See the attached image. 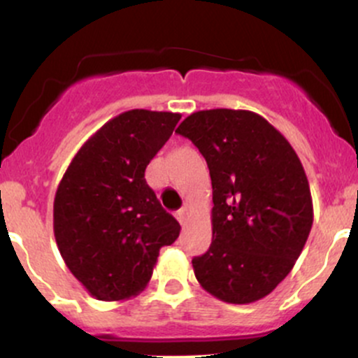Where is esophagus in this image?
<instances>
[{"label": "esophagus", "mask_w": 358, "mask_h": 358, "mask_svg": "<svg viewBox=\"0 0 358 358\" xmlns=\"http://www.w3.org/2000/svg\"><path fill=\"white\" fill-rule=\"evenodd\" d=\"M188 214H190V209L188 207H183V209H180L176 212V219H178V222L182 224V226H185L187 221H188Z\"/></svg>", "instance_id": "esophagus-1"}]
</instances>
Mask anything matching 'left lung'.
Here are the masks:
<instances>
[{"label":"left lung","mask_w":358,"mask_h":358,"mask_svg":"<svg viewBox=\"0 0 358 358\" xmlns=\"http://www.w3.org/2000/svg\"><path fill=\"white\" fill-rule=\"evenodd\" d=\"M176 132L199 148L212 180V243L192 260L199 284L229 304L263 299L292 270L313 226L299 156L250 110H200Z\"/></svg>","instance_id":"left-lung-1"}]
</instances>
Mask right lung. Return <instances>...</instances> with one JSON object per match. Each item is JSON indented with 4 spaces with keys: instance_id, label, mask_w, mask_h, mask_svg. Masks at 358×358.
<instances>
[{
    "instance_id": "add662e5",
    "label": "right lung",
    "mask_w": 358,
    "mask_h": 358,
    "mask_svg": "<svg viewBox=\"0 0 358 358\" xmlns=\"http://www.w3.org/2000/svg\"><path fill=\"white\" fill-rule=\"evenodd\" d=\"M180 113L136 108L110 119L80 148L54 199V236L71 273L98 301L137 296L159 250L180 234L144 171Z\"/></svg>"
}]
</instances>
